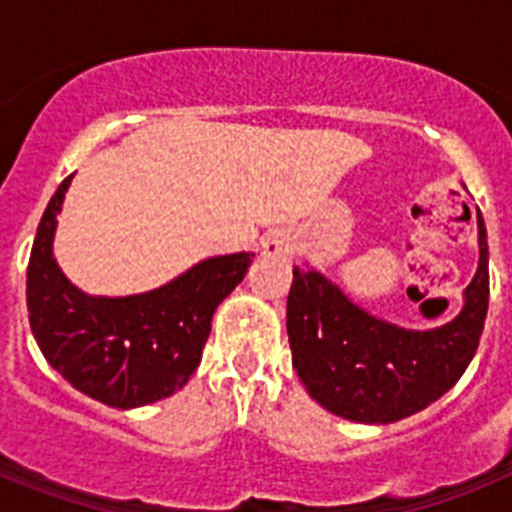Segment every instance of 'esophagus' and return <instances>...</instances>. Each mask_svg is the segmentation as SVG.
<instances>
[{"label":"esophagus","instance_id":"34e87169","mask_svg":"<svg viewBox=\"0 0 512 512\" xmlns=\"http://www.w3.org/2000/svg\"><path fill=\"white\" fill-rule=\"evenodd\" d=\"M261 248H264V256L282 259V256H289V253L295 251V238H292L287 230H274V233L266 235Z\"/></svg>","mask_w":512,"mask_h":512}]
</instances>
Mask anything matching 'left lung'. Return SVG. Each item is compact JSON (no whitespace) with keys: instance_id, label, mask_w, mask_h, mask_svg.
Segmentation results:
<instances>
[{"instance_id":"obj_1","label":"left lung","mask_w":512,"mask_h":512,"mask_svg":"<svg viewBox=\"0 0 512 512\" xmlns=\"http://www.w3.org/2000/svg\"><path fill=\"white\" fill-rule=\"evenodd\" d=\"M464 310L433 330H405L372 318L315 269L295 266L287 297L292 364L310 397L359 423H395L420 413L459 382L479 346L490 302L487 230Z\"/></svg>"}]
</instances>
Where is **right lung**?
Returning a JSON list of instances; mask_svg holds the SVG:
<instances>
[{
	"label": "right lung",
	"instance_id": "add662e5",
	"mask_svg": "<svg viewBox=\"0 0 512 512\" xmlns=\"http://www.w3.org/2000/svg\"><path fill=\"white\" fill-rule=\"evenodd\" d=\"M69 182L45 207L27 264L35 341L71 387L110 408L171 397L197 372L212 312L246 277L253 253L207 259L146 295L89 297L63 277L51 251Z\"/></svg>",
	"mask_w": 512,
	"mask_h": 512
}]
</instances>
